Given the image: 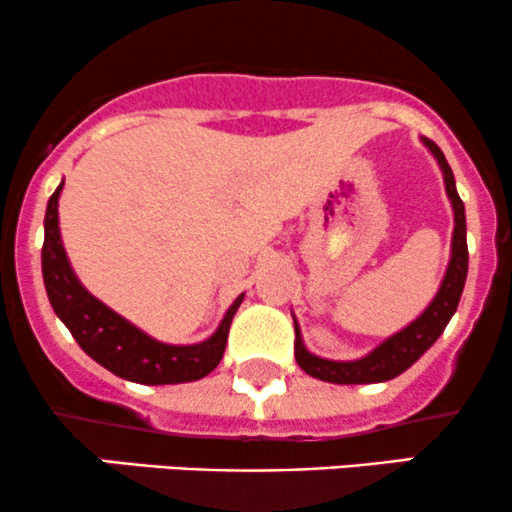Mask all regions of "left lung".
<instances>
[{
    "label": "left lung",
    "instance_id": "obj_1",
    "mask_svg": "<svg viewBox=\"0 0 512 512\" xmlns=\"http://www.w3.org/2000/svg\"><path fill=\"white\" fill-rule=\"evenodd\" d=\"M421 142L433 156H436L440 170H443L445 180V192H448L452 214H455V231H452V250H450V262L445 269L443 284L436 293L428 308L416 317L411 325L399 330L392 337H387L383 344L375 346L370 354L356 361H330V358H320L310 354L305 349L301 327H298L296 317H293V327H296V363L305 373L313 375L317 380H325V383H337V385H368V383H385V380L397 378L399 373H404L409 366H414L421 356L436 344V339L443 334L448 327L450 317L455 315L457 303H460L464 281H467V264H469V252H467V221H464V204L460 195H457L455 187V175L445 161L443 151L438 149L436 142L421 137Z\"/></svg>",
    "mask_w": 512,
    "mask_h": 512
}]
</instances>
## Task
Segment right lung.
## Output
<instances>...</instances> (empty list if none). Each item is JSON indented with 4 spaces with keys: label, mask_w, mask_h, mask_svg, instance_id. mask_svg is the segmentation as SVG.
<instances>
[{
    "label": "right lung",
    "mask_w": 512,
    "mask_h": 512,
    "mask_svg": "<svg viewBox=\"0 0 512 512\" xmlns=\"http://www.w3.org/2000/svg\"><path fill=\"white\" fill-rule=\"evenodd\" d=\"M64 180L52 192L45 211L43 243V281L55 315L67 325L76 344L88 356L117 378L142 385H175L204 378L219 366L226 351L228 330L245 293L233 301L223 315L219 330L199 344H163L117 315L108 305L91 296L76 279L72 264L64 252L60 236V192Z\"/></svg>",
    "instance_id": "add662e5"
}]
</instances>
